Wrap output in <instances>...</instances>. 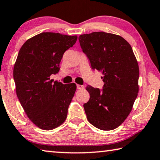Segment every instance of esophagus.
I'll return each mask as SVG.
<instances>
[{
  "instance_id": "34e87169",
  "label": "esophagus",
  "mask_w": 160,
  "mask_h": 160,
  "mask_svg": "<svg viewBox=\"0 0 160 160\" xmlns=\"http://www.w3.org/2000/svg\"><path fill=\"white\" fill-rule=\"evenodd\" d=\"M77 89H83L84 86L81 85H77Z\"/></svg>"
}]
</instances>
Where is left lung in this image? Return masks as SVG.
Wrapping results in <instances>:
<instances>
[{"label": "left lung", "mask_w": 160, "mask_h": 160, "mask_svg": "<svg viewBox=\"0 0 160 160\" xmlns=\"http://www.w3.org/2000/svg\"><path fill=\"white\" fill-rule=\"evenodd\" d=\"M78 39L92 68L103 75L102 89L86 87L90 95L83 105L87 118L98 129H114L126 120L137 97V60L129 43L118 35L93 32Z\"/></svg>", "instance_id": "left-lung-1"}]
</instances>
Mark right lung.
I'll return each instance as SVG.
<instances>
[{
  "mask_svg": "<svg viewBox=\"0 0 160 160\" xmlns=\"http://www.w3.org/2000/svg\"><path fill=\"white\" fill-rule=\"evenodd\" d=\"M77 36L45 32L27 40L14 66L16 93L32 122L51 130L64 122L76 85L50 80L59 71L64 52L76 42Z\"/></svg>",
  "mask_w": 160,
  "mask_h": 160,
  "instance_id": "right-lung-1",
  "label": "right lung"
}]
</instances>
